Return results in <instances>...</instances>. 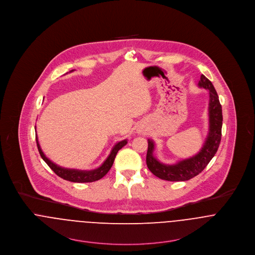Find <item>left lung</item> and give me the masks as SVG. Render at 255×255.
Instances as JSON below:
<instances>
[{"instance_id":"left-lung-1","label":"left lung","mask_w":255,"mask_h":255,"mask_svg":"<svg viewBox=\"0 0 255 255\" xmlns=\"http://www.w3.org/2000/svg\"><path fill=\"white\" fill-rule=\"evenodd\" d=\"M200 88L209 90V134L201 151L189 158L179 161L174 164H164L159 162L153 155L155 144L153 140L148 139V151L146 163L149 170L162 180L167 181H186L201 173L209 164L218 150L221 141L222 128V107L219 102L217 93L208 78L204 75L198 84Z\"/></svg>"}]
</instances>
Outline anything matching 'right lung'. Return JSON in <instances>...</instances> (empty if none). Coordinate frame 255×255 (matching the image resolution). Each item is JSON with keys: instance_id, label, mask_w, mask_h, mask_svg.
<instances>
[{"instance_id": "add662e5", "label": "right lung", "mask_w": 255, "mask_h": 255, "mask_svg": "<svg viewBox=\"0 0 255 255\" xmlns=\"http://www.w3.org/2000/svg\"><path fill=\"white\" fill-rule=\"evenodd\" d=\"M35 130H36V127H35ZM36 142H37L38 150H39V153H40L42 159L54 171L55 174H57L59 177L65 179L67 181L77 182V183H86V182H93V181L101 179L110 170V168L113 165V162L115 161L118 151L120 149H122L128 143V140L125 139V140H122V141L118 142L116 145L113 147L110 155L105 160V162H103L98 168H95L93 170H80V169L64 168V167H61V166L57 165L54 162H51L49 159H47L46 155L43 153V151L41 149V146L39 144V140H38L37 134H36Z\"/></svg>"}]
</instances>
